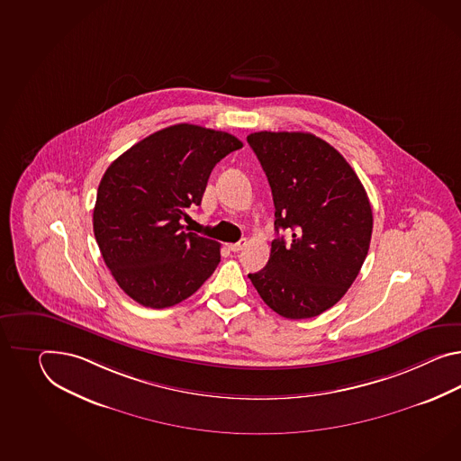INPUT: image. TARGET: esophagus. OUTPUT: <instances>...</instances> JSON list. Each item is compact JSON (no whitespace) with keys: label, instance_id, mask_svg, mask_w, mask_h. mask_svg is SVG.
Here are the masks:
<instances>
[{"label":"esophagus","instance_id":"esophagus-1","mask_svg":"<svg viewBox=\"0 0 461 461\" xmlns=\"http://www.w3.org/2000/svg\"><path fill=\"white\" fill-rule=\"evenodd\" d=\"M247 240L243 238V240H240V241H236V243H231L228 248H230L233 253H238V251H241L243 248L247 247Z\"/></svg>","mask_w":461,"mask_h":461}]
</instances>
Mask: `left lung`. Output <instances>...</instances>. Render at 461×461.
<instances>
[{
  "mask_svg": "<svg viewBox=\"0 0 461 461\" xmlns=\"http://www.w3.org/2000/svg\"><path fill=\"white\" fill-rule=\"evenodd\" d=\"M275 203L268 265L248 278L273 312L303 320L337 304L368 255L370 200L348 161L312 133L258 131L247 138Z\"/></svg>",
  "mask_w": 461,
  "mask_h": 461,
  "instance_id": "8db88e82",
  "label": "left lung"
}]
</instances>
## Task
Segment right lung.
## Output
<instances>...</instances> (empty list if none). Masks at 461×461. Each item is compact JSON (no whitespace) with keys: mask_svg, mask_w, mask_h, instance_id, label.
<instances>
[{"mask_svg":"<svg viewBox=\"0 0 461 461\" xmlns=\"http://www.w3.org/2000/svg\"><path fill=\"white\" fill-rule=\"evenodd\" d=\"M243 143L236 136L180 123L159 130L104 171L93 231L113 278L148 308L186 300L213 275L220 243L186 233L183 220L202 203L214 165Z\"/></svg>","mask_w":461,"mask_h":461,"instance_id":"1","label":"right lung"}]
</instances>
